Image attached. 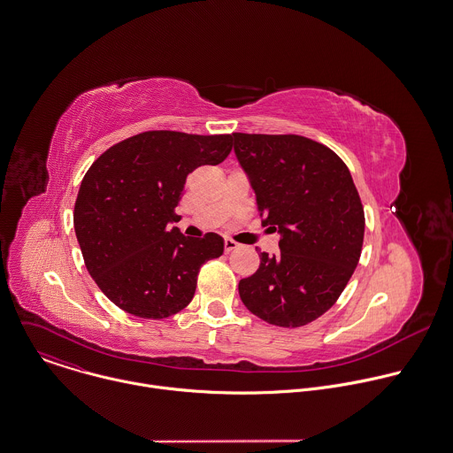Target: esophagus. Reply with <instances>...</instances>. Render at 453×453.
<instances>
[{
    "label": "esophagus",
    "instance_id": "obj_1",
    "mask_svg": "<svg viewBox=\"0 0 453 453\" xmlns=\"http://www.w3.org/2000/svg\"><path fill=\"white\" fill-rule=\"evenodd\" d=\"M224 249H226V252L229 254L231 250H234V249H238V243L234 242V240H229V238H226L224 240Z\"/></svg>",
    "mask_w": 453,
    "mask_h": 453
}]
</instances>
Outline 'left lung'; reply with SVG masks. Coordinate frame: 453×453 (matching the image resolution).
Instances as JSON below:
<instances>
[{"label": "left lung", "mask_w": 453, "mask_h": 453, "mask_svg": "<svg viewBox=\"0 0 453 453\" xmlns=\"http://www.w3.org/2000/svg\"><path fill=\"white\" fill-rule=\"evenodd\" d=\"M233 139L263 224L280 233V254L261 252L257 272L238 284L240 298L270 325L312 323L337 302L362 254L365 217L351 173L303 135L234 132Z\"/></svg>", "instance_id": "8db88e82"}]
</instances>
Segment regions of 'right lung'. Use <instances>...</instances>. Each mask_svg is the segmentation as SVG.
<instances>
[{
  "instance_id": "add662e5",
  "label": "right lung",
  "mask_w": 453,
  "mask_h": 453,
  "mask_svg": "<svg viewBox=\"0 0 453 453\" xmlns=\"http://www.w3.org/2000/svg\"><path fill=\"white\" fill-rule=\"evenodd\" d=\"M233 135L150 130L105 150L88 169L73 208L84 265L121 311L164 319L194 298L201 266L222 256L215 233L188 238L174 213L187 176L220 164Z\"/></svg>"
}]
</instances>
